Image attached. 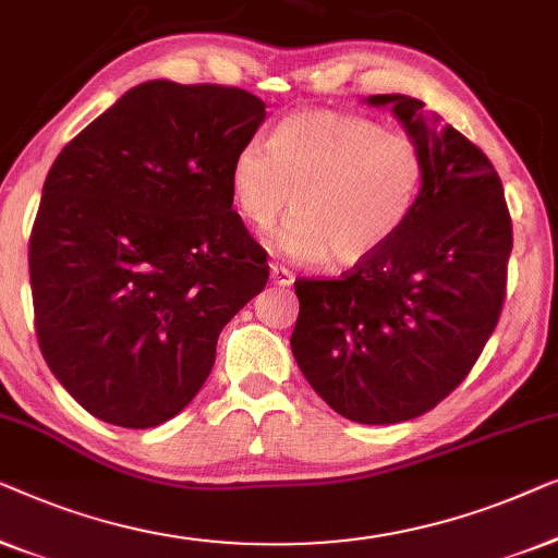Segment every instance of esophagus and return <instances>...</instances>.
<instances>
[{"mask_svg": "<svg viewBox=\"0 0 558 558\" xmlns=\"http://www.w3.org/2000/svg\"><path fill=\"white\" fill-rule=\"evenodd\" d=\"M270 280H272V286H280V288H288V286H293V272H290L286 265H278V263H272L270 265Z\"/></svg>", "mask_w": 558, "mask_h": 558, "instance_id": "obj_1", "label": "esophagus"}]
</instances>
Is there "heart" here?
I'll use <instances>...</instances> for the list:
<instances>
[{
  "instance_id": "1",
  "label": "heart",
  "mask_w": 558,
  "mask_h": 558,
  "mask_svg": "<svg viewBox=\"0 0 558 558\" xmlns=\"http://www.w3.org/2000/svg\"><path fill=\"white\" fill-rule=\"evenodd\" d=\"M425 177L417 138L339 111L288 116L272 144L245 141L230 167L234 204L250 225L268 230L293 202L298 215L272 245L295 260L328 257L339 268L364 265L397 238Z\"/></svg>"
}]
</instances>
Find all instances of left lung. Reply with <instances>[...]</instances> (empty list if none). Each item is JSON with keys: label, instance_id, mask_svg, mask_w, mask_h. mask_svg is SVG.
<instances>
[{"label": "left lung", "instance_id": "1", "mask_svg": "<svg viewBox=\"0 0 558 558\" xmlns=\"http://www.w3.org/2000/svg\"><path fill=\"white\" fill-rule=\"evenodd\" d=\"M427 177L395 240L341 278H298L290 349L316 395L361 425L437 407L470 374L506 301L513 227L488 156L417 98L387 93Z\"/></svg>", "mask_w": 558, "mask_h": 558}]
</instances>
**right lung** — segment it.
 <instances>
[{"mask_svg": "<svg viewBox=\"0 0 558 558\" xmlns=\"http://www.w3.org/2000/svg\"><path fill=\"white\" fill-rule=\"evenodd\" d=\"M263 121L242 88L148 81L54 159L29 234L35 331L93 417L146 429L182 412L268 282L230 186Z\"/></svg>", "mask_w": 558, "mask_h": 558, "instance_id": "1", "label": "right lung"}]
</instances>
